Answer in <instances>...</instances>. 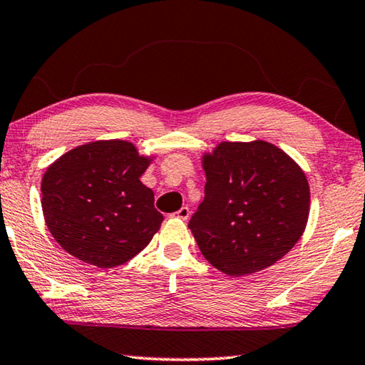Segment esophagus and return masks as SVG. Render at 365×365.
I'll return each mask as SVG.
<instances>
[{"mask_svg":"<svg viewBox=\"0 0 365 365\" xmlns=\"http://www.w3.org/2000/svg\"><path fill=\"white\" fill-rule=\"evenodd\" d=\"M175 214H177V217H178V219L187 220V219L190 217V209H188L187 206H183L182 209H178V211H177Z\"/></svg>","mask_w":365,"mask_h":365,"instance_id":"obj_1","label":"esophagus"}]
</instances>
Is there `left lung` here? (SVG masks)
I'll return each instance as SVG.
<instances>
[{
    "instance_id": "8db88e82",
    "label": "left lung",
    "mask_w": 365,
    "mask_h": 365,
    "mask_svg": "<svg viewBox=\"0 0 365 365\" xmlns=\"http://www.w3.org/2000/svg\"><path fill=\"white\" fill-rule=\"evenodd\" d=\"M205 200L188 228L227 275L274 265L298 243L309 217L304 172L267 141L220 143L205 156Z\"/></svg>"
}]
</instances>
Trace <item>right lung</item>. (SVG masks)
<instances>
[{
	"label": "right lung",
	"mask_w": 365,
	"mask_h": 365,
	"mask_svg": "<svg viewBox=\"0 0 365 365\" xmlns=\"http://www.w3.org/2000/svg\"><path fill=\"white\" fill-rule=\"evenodd\" d=\"M148 163L128 141L108 140L78 146L49 165L41 207L54 240L103 269L145 250L164 220L153 190L140 182Z\"/></svg>",
	"instance_id": "1"
}]
</instances>
